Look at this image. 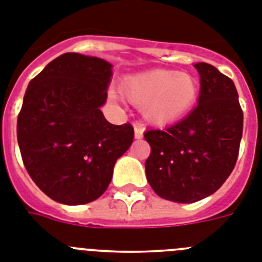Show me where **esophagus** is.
<instances>
[{"mask_svg": "<svg viewBox=\"0 0 262 262\" xmlns=\"http://www.w3.org/2000/svg\"><path fill=\"white\" fill-rule=\"evenodd\" d=\"M144 129H145L144 125L136 122L135 124V138L136 140H141V138L144 137Z\"/></svg>", "mask_w": 262, "mask_h": 262, "instance_id": "34e87169", "label": "esophagus"}]
</instances>
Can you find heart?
Wrapping results in <instances>:
<instances>
[{
    "instance_id": "1",
    "label": "heart",
    "mask_w": 262,
    "mask_h": 262,
    "mask_svg": "<svg viewBox=\"0 0 262 262\" xmlns=\"http://www.w3.org/2000/svg\"><path fill=\"white\" fill-rule=\"evenodd\" d=\"M122 96L142 106L145 118L164 125L185 116L195 104L199 81L192 74L170 69H150L129 74L121 81Z\"/></svg>"
}]
</instances>
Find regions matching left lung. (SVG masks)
<instances>
[{"label":"left lung","mask_w":262,"mask_h":262,"mask_svg":"<svg viewBox=\"0 0 262 262\" xmlns=\"http://www.w3.org/2000/svg\"><path fill=\"white\" fill-rule=\"evenodd\" d=\"M200 74L197 106L166 129L145 132L150 156L146 179L161 199L200 201L219 190L232 173L243 137V109L234 82L206 62Z\"/></svg>","instance_id":"8db88e82"}]
</instances>
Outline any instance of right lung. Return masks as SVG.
Listing matches in <instances>:
<instances>
[{"instance_id": "obj_1", "label": "right lung", "mask_w": 262, "mask_h": 262, "mask_svg": "<svg viewBox=\"0 0 262 262\" xmlns=\"http://www.w3.org/2000/svg\"><path fill=\"white\" fill-rule=\"evenodd\" d=\"M111 77L112 65L102 58L65 53L26 89L17 120L21 157L36 185L54 201L97 200L133 142L129 122L111 124L100 111Z\"/></svg>"}]
</instances>
